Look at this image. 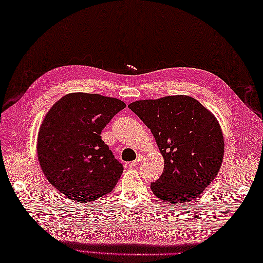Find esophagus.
I'll return each instance as SVG.
<instances>
[{"label": "esophagus", "instance_id": "34e87169", "mask_svg": "<svg viewBox=\"0 0 263 263\" xmlns=\"http://www.w3.org/2000/svg\"><path fill=\"white\" fill-rule=\"evenodd\" d=\"M142 159H143V156H142V155H138V156H137V158L135 159V161L130 163V166H132V167H135V166H137L140 162H142Z\"/></svg>", "mask_w": 263, "mask_h": 263}]
</instances>
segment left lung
<instances>
[{
  "label": "left lung",
  "mask_w": 263,
  "mask_h": 263,
  "mask_svg": "<svg viewBox=\"0 0 263 263\" xmlns=\"http://www.w3.org/2000/svg\"><path fill=\"white\" fill-rule=\"evenodd\" d=\"M149 128L164 157L153 193L172 204L194 200L220 171L224 139L214 115L189 96H167L128 105Z\"/></svg>",
  "instance_id": "obj_1"
}]
</instances>
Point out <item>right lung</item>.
Returning <instances> with one entry per match:
<instances>
[{
  "mask_svg": "<svg viewBox=\"0 0 263 263\" xmlns=\"http://www.w3.org/2000/svg\"><path fill=\"white\" fill-rule=\"evenodd\" d=\"M126 107L98 93H68L51 107L37 135L43 174L69 200L87 203L110 193L124 171L101 130Z\"/></svg>",
  "mask_w": 263,
  "mask_h": 263,
  "instance_id": "obj_1",
  "label": "right lung"
}]
</instances>
